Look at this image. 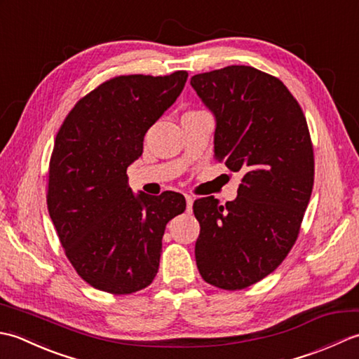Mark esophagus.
Here are the masks:
<instances>
[{
	"label": "esophagus",
	"instance_id": "esophagus-1",
	"mask_svg": "<svg viewBox=\"0 0 359 359\" xmlns=\"http://www.w3.org/2000/svg\"><path fill=\"white\" fill-rule=\"evenodd\" d=\"M185 201H187V212H191L193 211V202H194V199L191 196H185Z\"/></svg>",
	"mask_w": 359,
	"mask_h": 359
}]
</instances>
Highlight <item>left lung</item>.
Returning <instances> with one entry per match:
<instances>
[{"instance_id": "obj_1", "label": "left lung", "mask_w": 359, "mask_h": 359, "mask_svg": "<svg viewBox=\"0 0 359 359\" xmlns=\"http://www.w3.org/2000/svg\"><path fill=\"white\" fill-rule=\"evenodd\" d=\"M191 86L216 118V160L242 175L234 201L194 202L196 264L208 284L242 290L276 270L299 234L315 177L307 120L284 83L251 66L197 74Z\"/></svg>"}]
</instances>
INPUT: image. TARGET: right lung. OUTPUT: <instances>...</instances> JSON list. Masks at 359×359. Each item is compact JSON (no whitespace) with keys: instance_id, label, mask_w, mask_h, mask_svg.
I'll use <instances>...</instances> for the list:
<instances>
[{"instance_id":"1","label":"right lung","mask_w":359,"mask_h":359,"mask_svg":"<svg viewBox=\"0 0 359 359\" xmlns=\"http://www.w3.org/2000/svg\"><path fill=\"white\" fill-rule=\"evenodd\" d=\"M187 71L165 77L120 75L67 114L49 163L48 210L72 266L89 285L129 294L156 278L166 224L185 197L134 194L126 170L148 129L175 102Z\"/></svg>"}]
</instances>
